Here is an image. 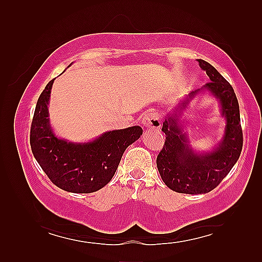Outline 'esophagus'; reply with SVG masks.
<instances>
[{
  "instance_id": "esophagus-1",
  "label": "esophagus",
  "mask_w": 262,
  "mask_h": 262,
  "mask_svg": "<svg viewBox=\"0 0 262 262\" xmlns=\"http://www.w3.org/2000/svg\"><path fill=\"white\" fill-rule=\"evenodd\" d=\"M142 125L151 129H159L161 127V119L158 114L155 113H146L142 118Z\"/></svg>"
}]
</instances>
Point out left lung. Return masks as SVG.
I'll return each instance as SVG.
<instances>
[{"mask_svg":"<svg viewBox=\"0 0 262 262\" xmlns=\"http://www.w3.org/2000/svg\"><path fill=\"white\" fill-rule=\"evenodd\" d=\"M197 62L210 82L189 93L165 115L162 126L165 143L157 159L165 185L176 192L189 194L209 192L219 186L237 162L243 144L240 108L234 90L214 66L203 59ZM204 92L217 100L226 126L221 141L213 149L200 152L192 147L185 132L186 123L181 118L193 98Z\"/></svg>","mask_w":262,"mask_h":262,"instance_id":"obj_1","label":"left lung"}]
</instances>
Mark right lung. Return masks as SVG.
Instances as JSON below:
<instances>
[{"label":"right lung","mask_w":262,"mask_h":262,"mask_svg":"<svg viewBox=\"0 0 262 262\" xmlns=\"http://www.w3.org/2000/svg\"><path fill=\"white\" fill-rule=\"evenodd\" d=\"M53 83L54 80L41 92L33 115L30 129L33 157L54 185L63 190L74 193L98 191L113 179L125 149L143 134L142 127L108 130L82 143L58 137L48 111Z\"/></svg>","instance_id":"add662e5"}]
</instances>
